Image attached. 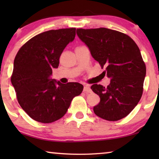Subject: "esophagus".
Segmentation results:
<instances>
[{
    "label": "esophagus",
    "mask_w": 159,
    "mask_h": 159,
    "mask_svg": "<svg viewBox=\"0 0 159 159\" xmlns=\"http://www.w3.org/2000/svg\"><path fill=\"white\" fill-rule=\"evenodd\" d=\"M91 91L92 90H91V89L88 85H85L84 88H83V92L85 93H90Z\"/></svg>",
    "instance_id": "1"
}]
</instances>
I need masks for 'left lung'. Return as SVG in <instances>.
<instances>
[{
	"mask_svg": "<svg viewBox=\"0 0 159 159\" xmlns=\"http://www.w3.org/2000/svg\"><path fill=\"white\" fill-rule=\"evenodd\" d=\"M76 34L110 79L107 87L91 86L100 98L93 108L95 114L109 121L127 116L140 100L146 76L138 46L127 34L107 28L77 29Z\"/></svg>",
	"mask_w": 159,
	"mask_h": 159,
	"instance_id": "8db88e82",
	"label": "left lung"
}]
</instances>
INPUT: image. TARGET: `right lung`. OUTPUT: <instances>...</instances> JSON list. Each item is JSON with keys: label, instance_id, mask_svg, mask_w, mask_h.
Returning a JSON list of instances; mask_svg holds the SVG:
<instances>
[{"label": "right lung", "instance_id": "1", "mask_svg": "<svg viewBox=\"0 0 159 159\" xmlns=\"http://www.w3.org/2000/svg\"><path fill=\"white\" fill-rule=\"evenodd\" d=\"M75 36L76 28L43 32L25 43L15 56L11 82L17 101L38 122L50 123L63 117L72 99L82 93L80 83L63 84L50 79L64 49Z\"/></svg>", "mask_w": 159, "mask_h": 159}]
</instances>
